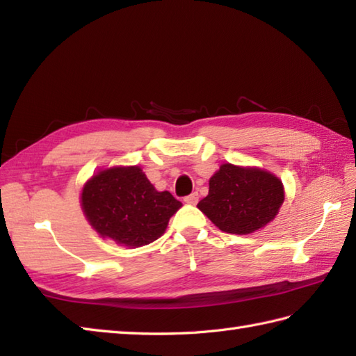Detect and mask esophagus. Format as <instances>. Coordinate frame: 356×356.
Listing matches in <instances>:
<instances>
[{"mask_svg":"<svg viewBox=\"0 0 356 356\" xmlns=\"http://www.w3.org/2000/svg\"><path fill=\"white\" fill-rule=\"evenodd\" d=\"M184 200L186 202V204H190V205H196L197 200H199V194L197 193H193V194H190V196H186Z\"/></svg>","mask_w":356,"mask_h":356,"instance_id":"esophagus-1","label":"esophagus"}]
</instances>
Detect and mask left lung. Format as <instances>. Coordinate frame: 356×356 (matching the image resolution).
Returning a JSON list of instances; mask_svg holds the SVG:
<instances>
[{"instance_id": "obj_1", "label": "left lung", "mask_w": 356, "mask_h": 356, "mask_svg": "<svg viewBox=\"0 0 356 356\" xmlns=\"http://www.w3.org/2000/svg\"><path fill=\"white\" fill-rule=\"evenodd\" d=\"M284 199V185L273 172L222 163L197 208L224 233L250 234L276 218Z\"/></svg>"}]
</instances>
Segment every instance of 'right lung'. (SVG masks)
<instances>
[{
    "instance_id": "1",
    "label": "right lung",
    "mask_w": 356,
    "mask_h": 356,
    "mask_svg": "<svg viewBox=\"0 0 356 356\" xmlns=\"http://www.w3.org/2000/svg\"><path fill=\"white\" fill-rule=\"evenodd\" d=\"M80 205L100 238L137 248L165 233L182 202L157 191L140 166L131 165L97 171L81 188Z\"/></svg>"
}]
</instances>
